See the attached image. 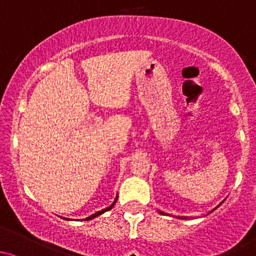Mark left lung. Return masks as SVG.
Instances as JSON below:
<instances>
[{
	"label": "left lung",
	"instance_id": "left-lung-1",
	"mask_svg": "<svg viewBox=\"0 0 256 256\" xmlns=\"http://www.w3.org/2000/svg\"><path fill=\"white\" fill-rule=\"evenodd\" d=\"M160 213H162V212H160Z\"/></svg>",
	"mask_w": 256,
	"mask_h": 256
}]
</instances>
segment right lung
I'll return each instance as SVG.
<instances>
[{
  "instance_id": "obj_1",
  "label": "right lung",
  "mask_w": 256,
  "mask_h": 256,
  "mask_svg": "<svg viewBox=\"0 0 256 256\" xmlns=\"http://www.w3.org/2000/svg\"><path fill=\"white\" fill-rule=\"evenodd\" d=\"M116 201H117V198H116ZM116 201L113 202L112 204H110V207H107V208H104V210H100V212H96L94 213V214H92V216H90V217H88L86 218V220H94V217H97V216H100V214H102V213H104V212H107V210H110V208H112L113 206H114V204H116Z\"/></svg>"
}]
</instances>
